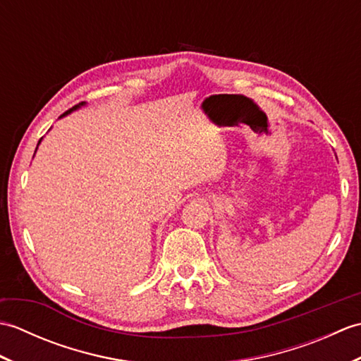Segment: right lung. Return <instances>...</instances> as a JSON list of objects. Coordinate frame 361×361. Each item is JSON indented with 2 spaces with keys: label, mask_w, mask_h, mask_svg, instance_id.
I'll use <instances>...</instances> for the list:
<instances>
[{
  "label": "right lung",
  "mask_w": 361,
  "mask_h": 361,
  "mask_svg": "<svg viewBox=\"0 0 361 361\" xmlns=\"http://www.w3.org/2000/svg\"><path fill=\"white\" fill-rule=\"evenodd\" d=\"M82 105H85V102H80V104H78V105H74V106H73V109H70V110H68V111H65V113H63V114H62V116H60V118H63V116H66V114H70V113H71L73 110H78V109H80V106H82ZM40 141H42V140H40ZM40 141H38V144H40Z\"/></svg>",
  "instance_id": "1"
}]
</instances>
